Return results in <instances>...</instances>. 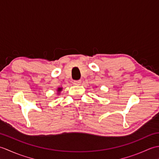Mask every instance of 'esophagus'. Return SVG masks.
I'll use <instances>...</instances> for the list:
<instances>
[{"label":"esophagus","instance_id":"obj_1","mask_svg":"<svg viewBox=\"0 0 159 159\" xmlns=\"http://www.w3.org/2000/svg\"><path fill=\"white\" fill-rule=\"evenodd\" d=\"M81 83L80 81V80H74V85H79V84Z\"/></svg>","mask_w":159,"mask_h":159}]
</instances>
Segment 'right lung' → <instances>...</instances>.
<instances>
[{
	"label": "right lung",
	"instance_id": "add662e5",
	"mask_svg": "<svg viewBox=\"0 0 159 159\" xmlns=\"http://www.w3.org/2000/svg\"><path fill=\"white\" fill-rule=\"evenodd\" d=\"M61 88H59V91H61Z\"/></svg>",
	"mask_w": 159,
	"mask_h": 159
}]
</instances>
